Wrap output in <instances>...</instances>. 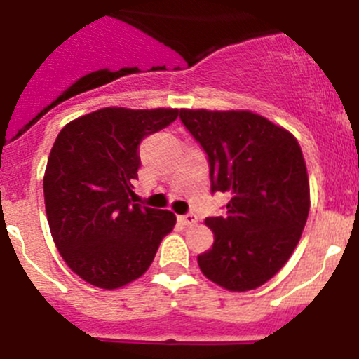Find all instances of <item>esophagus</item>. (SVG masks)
I'll use <instances>...</instances> for the list:
<instances>
[{"label":"esophagus","mask_w":359,"mask_h":359,"mask_svg":"<svg viewBox=\"0 0 359 359\" xmlns=\"http://www.w3.org/2000/svg\"><path fill=\"white\" fill-rule=\"evenodd\" d=\"M178 219H180L181 225H184V226H191V225H195V223H197V216H195L194 212H188V215L180 216Z\"/></svg>","instance_id":"esophagus-1"}]
</instances>
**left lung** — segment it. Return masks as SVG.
Returning a JSON list of instances; mask_svg holds the SVG:
<instances>
[{"mask_svg": "<svg viewBox=\"0 0 359 359\" xmlns=\"http://www.w3.org/2000/svg\"><path fill=\"white\" fill-rule=\"evenodd\" d=\"M181 122L208 155L211 191H229L225 216L198 255L202 274L230 292L265 285L288 262L309 216V178L299 141L253 111L181 109Z\"/></svg>", "mask_w": 359, "mask_h": 359, "instance_id": "left-lung-1", "label": "left lung"}]
</instances>
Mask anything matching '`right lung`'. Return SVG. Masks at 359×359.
<instances>
[{"instance_id": "right-lung-1", "label": "right lung", "mask_w": 359, "mask_h": 359, "mask_svg": "<svg viewBox=\"0 0 359 359\" xmlns=\"http://www.w3.org/2000/svg\"><path fill=\"white\" fill-rule=\"evenodd\" d=\"M180 109L102 108L62 127L43 178L52 237L67 267L88 285L116 290L141 278L175 212L134 204L140 144Z\"/></svg>"}]
</instances>
